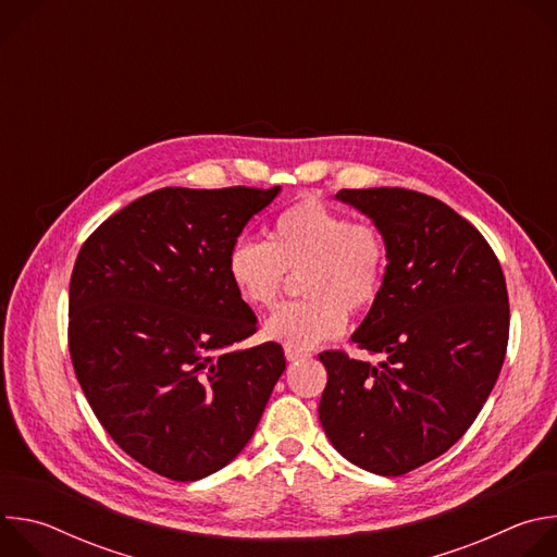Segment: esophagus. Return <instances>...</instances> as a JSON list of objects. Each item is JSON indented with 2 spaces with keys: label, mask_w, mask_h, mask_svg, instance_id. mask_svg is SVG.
I'll return each mask as SVG.
<instances>
[{
  "label": "esophagus",
  "mask_w": 557,
  "mask_h": 557,
  "mask_svg": "<svg viewBox=\"0 0 557 557\" xmlns=\"http://www.w3.org/2000/svg\"><path fill=\"white\" fill-rule=\"evenodd\" d=\"M284 355H286V359L293 363V361H301V359H306V357H310L308 352H304V350H293V348H286L284 350Z\"/></svg>",
  "instance_id": "1"
}]
</instances>
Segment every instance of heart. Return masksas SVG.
<instances>
[{"mask_svg":"<svg viewBox=\"0 0 557 557\" xmlns=\"http://www.w3.org/2000/svg\"><path fill=\"white\" fill-rule=\"evenodd\" d=\"M387 249L381 231L320 200H301L282 211L267 243L240 240L226 271L249 306L271 310L282 299L286 273L299 277L308 299L280 308L264 335L293 350H310L335 339L352 314L366 312L381 295Z\"/></svg>","mask_w":557,"mask_h":557,"instance_id":"1","label":"heart"}]
</instances>
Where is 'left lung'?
I'll use <instances>...</instances> for the list:
<instances>
[{
	"label": "left lung",
	"instance_id": "obj_1",
	"mask_svg": "<svg viewBox=\"0 0 557 557\" xmlns=\"http://www.w3.org/2000/svg\"><path fill=\"white\" fill-rule=\"evenodd\" d=\"M381 231L387 267L352 342L383 361L326 350L320 421L333 447L379 475L445 454L479 417L509 342V297L479 228L445 202L399 187L342 189Z\"/></svg>",
	"mask_w": 557,
	"mask_h": 557
}]
</instances>
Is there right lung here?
Returning <instances> with one entry per match:
<instances>
[{
  "label": "right lung",
  "instance_id": "obj_1",
  "mask_svg": "<svg viewBox=\"0 0 557 557\" xmlns=\"http://www.w3.org/2000/svg\"><path fill=\"white\" fill-rule=\"evenodd\" d=\"M280 187L151 191L108 218L70 277L74 374L114 443L147 469L189 483L251 441L286 368L258 331L226 258Z\"/></svg>",
  "mask_w": 557,
  "mask_h": 557
}]
</instances>
